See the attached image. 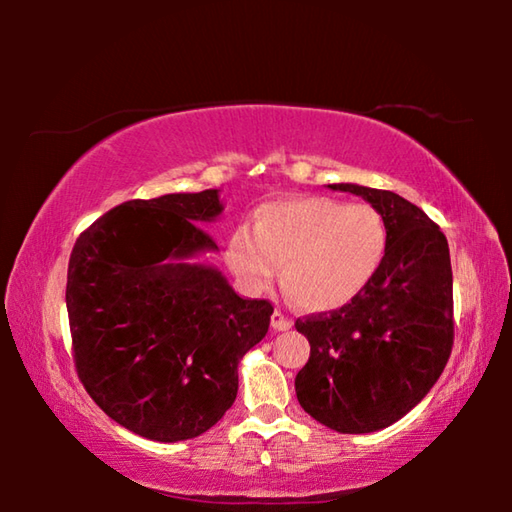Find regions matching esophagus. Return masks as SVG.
I'll use <instances>...</instances> for the list:
<instances>
[{
  "label": "esophagus",
  "mask_w": 512,
  "mask_h": 512,
  "mask_svg": "<svg viewBox=\"0 0 512 512\" xmlns=\"http://www.w3.org/2000/svg\"><path fill=\"white\" fill-rule=\"evenodd\" d=\"M271 325H273V329H277V332H287V329H291V318L287 316V314H282V311H273V316H271Z\"/></svg>",
  "instance_id": "1"
}]
</instances>
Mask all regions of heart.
<instances>
[{
	"label": "heart",
	"instance_id": "b5f03b06",
	"mask_svg": "<svg viewBox=\"0 0 512 512\" xmlns=\"http://www.w3.org/2000/svg\"><path fill=\"white\" fill-rule=\"evenodd\" d=\"M388 225L372 205L305 196L268 203L239 230L228 262L246 287L262 291L280 266V282L298 307L332 311L350 305L384 264Z\"/></svg>",
	"mask_w": 512,
	"mask_h": 512
}]
</instances>
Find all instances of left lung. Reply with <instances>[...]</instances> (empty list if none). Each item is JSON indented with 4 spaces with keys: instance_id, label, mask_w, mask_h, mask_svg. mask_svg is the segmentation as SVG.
Wrapping results in <instances>:
<instances>
[{
    "instance_id": "1",
    "label": "left lung",
    "mask_w": 512,
    "mask_h": 512,
    "mask_svg": "<svg viewBox=\"0 0 512 512\" xmlns=\"http://www.w3.org/2000/svg\"><path fill=\"white\" fill-rule=\"evenodd\" d=\"M329 187L381 212L388 250L350 305L296 320L311 345L296 395L325 427L370 433L404 418L447 366L454 345L452 262L443 230L418 205L386 189Z\"/></svg>"
}]
</instances>
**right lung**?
Segmentation results:
<instances>
[{
  "label": "right lung",
  "instance_id": "right-lung-1",
  "mask_svg": "<svg viewBox=\"0 0 512 512\" xmlns=\"http://www.w3.org/2000/svg\"><path fill=\"white\" fill-rule=\"evenodd\" d=\"M219 192L126 201L83 230L69 255L76 375L99 409L160 443L196 438L237 397V366L264 339L273 305L241 298L212 266L203 223Z\"/></svg>",
  "mask_w": 512,
  "mask_h": 512
}]
</instances>
